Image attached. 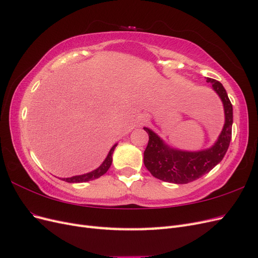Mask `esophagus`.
I'll use <instances>...</instances> for the list:
<instances>
[{
    "mask_svg": "<svg viewBox=\"0 0 258 258\" xmlns=\"http://www.w3.org/2000/svg\"><path fill=\"white\" fill-rule=\"evenodd\" d=\"M144 120H146V119H144Z\"/></svg>",
    "mask_w": 258,
    "mask_h": 258,
    "instance_id": "1",
    "label": "esophagus"
}]
</instances>
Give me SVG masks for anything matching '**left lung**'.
<instances>
[{"instance_id":"obj_1","label":"left lung","mask_w":258,"mask_h":258,"mask_svg":"<svg viewBox=\"0 0 258 258\" xmlns=\"http://www.w3.org/2000/svg\"><path fill=\"white\" fill-rule=\"evenodd\" d=\"M221 98L224 105L225 123L214 145L204 151L187 152L170 147L154 131L144 127L148 134V144L144 151V165L153 176L163 182L187 184L210 172L220 163L227 152L231 140L232 105L223 85L207 79Z\"/></svg>"}]
</instances>
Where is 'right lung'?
<instances>
[{
	"label": "right lung",
	"mask_w": 258,
	"mask_h": 258,
	"mask_svg": "<svg viewBox=\"0 0 258 258\" xmlns=\"http://www.w3.org/2000/svg\"><path fill=\"white\" fill-rule=\"evenodd\" d=\"M117 146V144L113 145V147L108 152L106 158L104 159V161L102 162V165H101L99 168H97L96 170L91 171L89 173H86V174H82V175H75L72 177H67V178H62L63 181L68 182V183H83V182H88V181H92V179H96L100 176H102L104 173H106V171L110 169L111 165H112V155L113 152L115 150V147Z\"/></svg>",
	"instance_id": "right-lung-1"
}]
</instances>
